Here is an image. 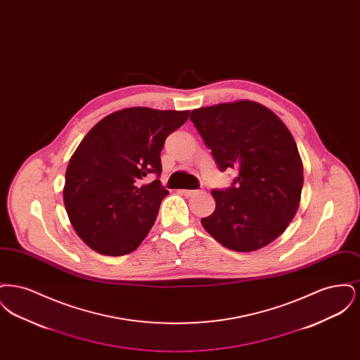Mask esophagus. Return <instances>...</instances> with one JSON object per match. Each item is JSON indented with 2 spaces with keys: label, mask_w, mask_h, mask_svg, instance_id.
Returning a JSON list of instances; mask_svg holds the SVG:
<instances>
[{
  "label": "esophagus",
  "mask_w": 360,
  "mask_h": 360,
  "mask_svg": "<svg viewBox=\"0 0 360 360\" xmlns=\"http://www.w3.org/2000/svg\"><path fill=\"white\" fill-rule=\"evenodd\" d=\"M198 191H201V190H181V193L184 194V195H186V197H190V195H194V194H197Z\"/></svg>",
  "instance_id": "esophagus-1"
}]
</instances>
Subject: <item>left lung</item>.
Returning a JSON list of instances; mask_svg holds the SVG:
<instances>
[{
	"label": "left lung",
	"mask_w": 360,
	"mask_h": 360,
	"mask_svg": "<svg viewBox=\"0 0 360 360\" xmlns=\"http://www.w3.org/2000/svg\"><path fill=\"white\" fill-rule=\"evenodd\" d=\"M190 120L219 170L239 172L232 186L212 190L216 209L202 226L233 251L270 244L294 219L304 185L290 131L270 109L247 100L194 109Z\"/></svg>",
	"instance_id": "8db88e82"
}]
</instances>
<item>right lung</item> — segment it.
Returning <instances> with one entry per match:
<instances>
[{
    "instance_id": "obj_1",
    "label": "right lung",
    "mask_w": 360,
    "mask_h": 360,
    "mask_svg": "<svg viewBox=\"0 0 360 360\" xmlns=\"http://www.w3.org/2000/svg\"><path fill=\"white\" fill-rule=\"evenodd\" d=\"M188 110L127 108L98 121L70 159L63 200L78 236L98 254L135 251L153 228L162 200L160 151ZM157 179L144 184L145 178Z\"/></svg>"
}]
</instances>
